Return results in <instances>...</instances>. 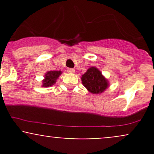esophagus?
<instances>
[{"label":"esophagus","mask_w":154,"mask_h":154,"mask_svg":"<svg viewBox=\"0 0 154 154\" xmlns=\"http://www.w3.org/2000/svg\"><path fill=\"white\" fill-rule=\"evenodd\" d=\"M67 72H68L69 73H74V72H75V69L68 68V69H67Z\"/></svg>","instance_id":"obj_1"}]
</instances>
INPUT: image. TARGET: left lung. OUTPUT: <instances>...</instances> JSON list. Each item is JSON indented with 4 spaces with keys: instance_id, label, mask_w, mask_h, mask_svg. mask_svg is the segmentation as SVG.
<instances>
[{
    "instance_id": "obj_1",
    "label": "left lung",
    "mask_w": 154,
    "mask_h": 154,
    "mask_svg": "<svg viewBox=\"0 0 154 154\" xmlns=\"http://www.w3.org/2000/svg\"><path fill=\"white\" fill-rule=\"evenodd\" d=\"M82 82L83 85L93 94L102 93L109 85L106 79L95 67L88 69L85 74L82 75Z\"/></svg>"
}]
</instances>
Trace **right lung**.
Masks as SVG:
<instances>
[{
    "label": "right lung",
    "instance_id": "add662e5",
    "mask_svg": "<svg viewBox=\"0 0 154 154\" xmlns=\"http://www.w3.org/2000/svg\"><path fill=\"white\" fill-rule=\"evenodd\" d=\"M61 71H50L45 74V79L43 81V87H50L56 82V80L61 75Z\"/></svg>",
    "mask_w": 154,
    "mask_h": 154
}]
</instances>
